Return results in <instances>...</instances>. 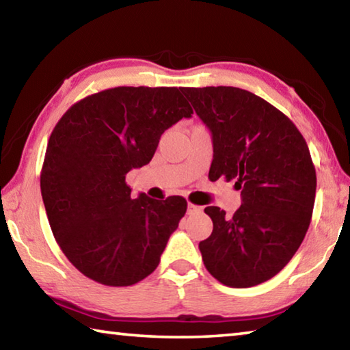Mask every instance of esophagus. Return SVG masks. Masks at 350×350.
I'll list each match as a JSON object with an SVG mask.
<instances>
[{"instance_id": "obj_1", "label": "esophagus", "mask_w": 350, "mask_h": 350, "mask_svg": "<svg viewBox=\"0 0 350 350\" xmlns=\"http://www.w3.org/2000/svg\"><path fill=\"white\" fill-rule=\"evenodd\" d=\"M200 210H202V208H200V206H198V205H194V204H188V206H187L188 215H193V213H198Z\"/></svg>"}]
</instances>
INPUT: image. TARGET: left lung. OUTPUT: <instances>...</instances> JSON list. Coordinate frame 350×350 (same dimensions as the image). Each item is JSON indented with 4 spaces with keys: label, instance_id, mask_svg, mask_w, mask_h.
<instances>
[{
    "label": "left lung",
    "instance_id": "left-lung-1",
    "mask_svg": "<svg viewBox=\"0 0 350 350\" xmlns=\"http://www.w3.org/2000/svg\"><path fill=\"white\" fill-rule=\"evenodd\" d=\"M213 140L210 180H236L232 217L206 206L210 238L199 242L206 270L224 286L269 281L293 258L310 225L317 173L298 128L264 98L233 86L180 88Z\"/></svg>",
    "mask_w": 350,
    "mask_h": 350
}]
</instances>
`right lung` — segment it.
Returning <instances> with one entry per match:
<instances>
[{
	"label": "right lung",
	"mask_w": 350,
	"mask_h": 350,
	"mask_svg": "<svg viewBox=\"0 0 350 350\" xmlns=\"http://www.w3.org/2000/svg\"><path fill=\"white\" fill-rule=\"evenodd\" d=\"M191 114L180 88L118 86L80 100L58 120L41 196L58 245L83 275L126 287L156 270L187 200L133 199L125 179L150 163L170 126Z\"/></svg>",
	"instance_id": "1"
}]
</instances>
